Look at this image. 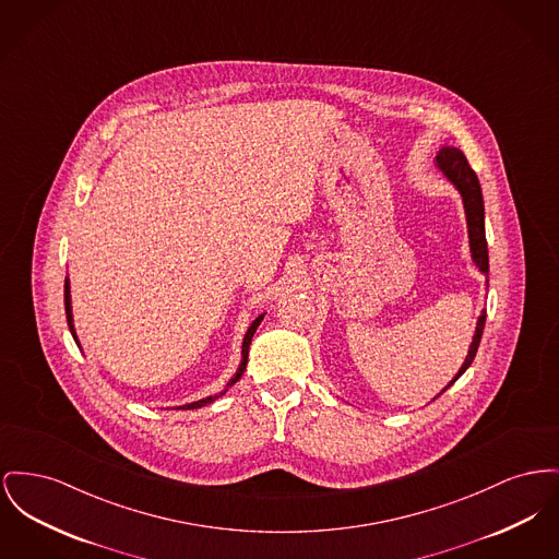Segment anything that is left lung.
Instances as JSON below:
<instances>
[{"mask_svg":"<svg viewBox=\"0 0 559 559\" xmlns=\"http://www.w3.org/2000/svg\"><path fill=\"white\" fill-rule=\"evenodd\" d=\"M437 166L445 173V177L459 188L460 197L464 202V211H466V226H468V238H471V253H473V262L475 265L488 276L490 274V262H488V240H486V228H484V197H481V186L479 179L475 175V170L466 163L464 154L456 150V147H443L437 154ZM484 325H486V312H481L479 321H477V329L468 348V355L460 367L459 376L452 380L456 382L460 376L468 369V365L475 359L479 342H481V333H484ZM450 382V384H452ZM448 384V386H450ZM448 386L441 391L445 393ZM439 393V394H441ZM437 394V396H439ZM435 396V399H437Z\"/></svg>","mask_w":559,"mask_h":559,"instance_id":"left-lung-1","label":"left lung"}]
</instances>
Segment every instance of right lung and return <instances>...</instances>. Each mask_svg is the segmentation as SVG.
I'll list each match as a JSON object with an SVG mask.
<instances>
[{
    "mask_svg": "<svg viewBox=\"0 0 559 559\" xmlns=\"http://www.w3.org/2000/svg\"><path fill=\"white\" fill-rule=\"evenodd\" d=\"M66 314H67V325H69V331H71V335H73V340H75V344H78V337H75V329H73V319H71V297H69V281H66ZM262 317H258L253 323H251V328L247 331V335H245V342H242V361L238 365V371H236V376L231 378L230 382H228V389L234 386L236 382H238V378L242 376V371H245V367H247V355H249V344H251V337H253V333H255V329L258 325L262 323ZM226 389V391H228ZM217 399V394L215 396H206V399H200L197 403H190V405H183L181 409H197V407H202V405H206V403H211V401H215Z\"/></svg>",
    "mask_w": 559,
    "mask_h": 559,
    "instance_id": "add662e5",
    "label": "right lung"
}]
</instances>
